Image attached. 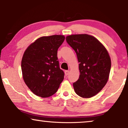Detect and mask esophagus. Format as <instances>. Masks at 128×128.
I'll list each match as a JSON object with an SVG mask.
<instances>
[{
    "mask_svg": "<svg viewBox=\"0 0 128 128\" xmlns=\"http://www.w3.org/2000/svg\"><path fill=\"white\" fill-rule=\"evenodd\" d=\"M69 73H70L69 70H65V71H64V74H65L66 76H68V75L69 74Z\"/></svg>",
    "mask_w": 128,
    "mask_h": 128,
    "instance_id": "esophagus-1",
    "label": "esophagus"
}]
</instances>
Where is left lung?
<instances>
[{"mask_svg":"<svg viewBox=\"0 0 128 128\" xmlns=\"http://www.w3.org/2000/svg\"><path fill=\"white\" fill-rule=\"evenodd\" d=\"M66 41L76 52L79 78L73 84L75 92L83 98H91L100 92L109 78L111 60L108 50L94 36L72 34Z\"/></svg>","mask_w":128,"mask_h":128,"instance_id":"obj_1","label":"left lung"}]
</instances>
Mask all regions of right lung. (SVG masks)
I'll return each mask as SVG.
<instances>
[{"instance_id":"right-lung-1","label":"right lung","mask_w":128,"mask_h":128,"mask_svg":"<svg viewBox=\"0 0 128 128\" xmlns=\"http://www.w3.org/2000/svg\"><path fill=\"white\" fill-rule=\"evenodd\" d=\"M65 39L63 35L44 36L31 43L22 60V78L34 94L42 98L54 95L64 78L57 51Z\"/></svg>"}]
</instances>
